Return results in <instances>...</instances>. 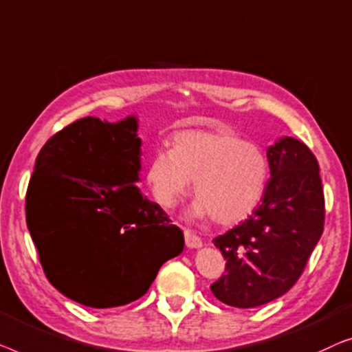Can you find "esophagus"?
Masks as SVG:
<instances>
[{"label":"esophagus","instance_id":"1","mask_svg":"<svg viewBox=\"0 0 352 352\" xmlns=\"http://www.w3.org/2000/svg\"><path fill=\"white\" fill-rule=\"evenodd\" d=\"M183 234H185V244H186V247H190V249H197V247L202 245L201 237L195 234L191 230L183 228Z\"/></svg>","mask_w":352,"mask_h":352}]
</instances>
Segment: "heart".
I'll return each instance as SVG.
<instances>
[{
  "instance_id": "b5f03b06",
  "label": "heart",
  "mask_w": 352,
  "mask_h": 352,
  "mask_svg": "<svg viewBox=\"0 0 352 352\" xmlns=\"http://www.w3.org/2000/svg\"><path fill=\"white\" fill-rule=\"evenodd\" d=\"M270 164L258 145L230 131L188 129L170 138V150H157L145 169V180L164 209H172L195 180L192 214L210 215L215 223L245 220L263 199Z\"/></svg>"
}]
</instances>
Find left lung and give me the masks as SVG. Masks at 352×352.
I'll return each mask as SVG.
<instances>
[{
    "label": "left lung",
    "instance_id": "1",
    "mask_svg": "<svg viewBox=\"0 0 352 352\" xmlns=\"http://www.w3.org/2000/svg\"><path fill=\"white\" fill-rule=\"evenodd\" d=\"M266 155L271 178L258 209L214 239L226 268L210 290L221 303L241 309L289 292L324 231L325 199L313 151L285 137Z\"/></svg>",
    "mask_w": 352,
    "mask_h": 352
}]
</instances>
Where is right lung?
<instances>
[{
	"label": "right lung",
	"instance_id": "1",
	"mask_svg": "<svg viewBox=\"0 0 352 352\" xmlns=\"http://www.w3.org/2000/svg\"><path fill=\"white\" fill-rule=\"evenodd\" d=\"M135 118L78 120L44 143L25 196L27 226L47 280L89 308L145 295L183 250L178 226L138 188Z\"/></svg>",
	"mask_w": 352,
	"mask_h": 352
}]
</instances>
